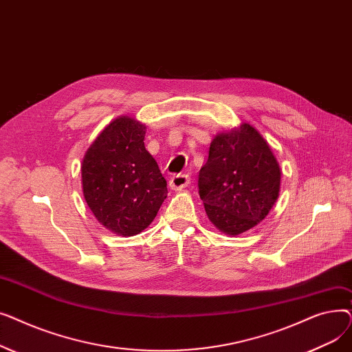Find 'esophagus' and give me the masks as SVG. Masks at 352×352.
I'll return each mask as SVG.
<instances>
[{
	"instance_id": "34e87169",
	"label": "esophagus",
	"mask_w": 352,
	"mask_h": 352,
	"mask_svg": "<svg viewBox=\"0 0 352 352\" xmlns=\"http://www.w3.org/2000/svg\"><path fill=\"white\" fill-rule=\"evenodd\" d=\"M188 184H190V177L187 174H177L171 177L168 186L174 191H181L182 188L188 187Z\"/></svg>"
}]
</instances>
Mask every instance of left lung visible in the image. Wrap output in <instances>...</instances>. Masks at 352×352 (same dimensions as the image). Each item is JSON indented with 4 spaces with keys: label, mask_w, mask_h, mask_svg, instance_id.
Masks as SVG:
<instances>
[{
    "label": "left lung",
    "mask_w": 352,
    "mask_h": 352,
    "mask_svg": "<svg viewBox=\"0 0 352 352\" xmlns=\"http://www.w3.org/2000/svg\"><path fill=\"white\" fill-rule=\"evenodd\" d=\"M198 188L208 219L235 236L268 215L280 195L281 168L260 131L243 122L214 137Z\"/></svg>",
    "instance_id": "left-lung-1"
}]
</instances>
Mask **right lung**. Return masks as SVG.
I'll return each mask as SVG.
<instances>
[{
  "label": "right lung",
  "mask_w": 352,
  "mask_h": 352,
  "mask_svg": "<svg viewBox=\"0 0 352 352\" xmlns=\"http://www.w3.org/2000/svg\"><path fill=\"white\" fill-rule=\"evenodd\" d=\"M146 126L133 117L111 121L87 150L81 184L87 206L98 223L121 236L150 226L164 199L166 181L145 150Z\"/></svg>",
  "instance_id": "add662e5"
}]
</instances>
